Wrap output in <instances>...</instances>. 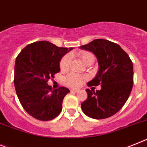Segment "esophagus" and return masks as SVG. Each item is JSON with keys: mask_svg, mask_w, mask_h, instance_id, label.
I'll list each match as a JSON object with an SVG mask.
<instances>
[{"mask_svg": "<svg viewBox=\"0 0 147 147\" xmlns=\"http://www.w3.org/2000/svg\"><path fill=\"white\" fill-rule=\"evenodd\" d=\"M70 91L72 92H78V90H76V89H71V90H70Z\"/></svg>", "mask_w": 147, "mask_h": 147, "instance_id": "34e87169", "label": "esophagus"}]
</instances>
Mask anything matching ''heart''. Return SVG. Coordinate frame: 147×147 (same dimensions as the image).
<instances>
[{
  "mask_svg": "<svg viewBox=\"0 0 147 147\" xmlns=\"http://www.w3.org/2000/svg\"><path fill=\"white\" fill-rule=\"evenodd\" d=\"M78 57L81 59L85 64H89L90 63H93L95 60V56L92 52L87 51H81L78 53ZM70 63L69 55H64L60 62V68L62 71H66L68 69ZM87 79L85 76L78 75L74 72L68 74L65 77V83L71 87H80L84 81Z\"/></svg>",
  "mask_w": 147,
  "mask_h": 147,
  "instance_id": "1",
  "label": "heart"
}]
</instances>
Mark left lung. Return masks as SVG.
Segmentation results:
<instances>
[{
    "label": "left lung",
    "mask_w": 147,
    "mask_h": 147,
    "mask_svg": "<svg viewBox=\"0 0 147 147\" xmlns=\"http://www.w3.org/2000/svg\"><path fill=\"white\" fill-rule=\"evenodd\" d=\"M80 48L92 51L99 66L96 76L87 86L101 84L102 87L96 92L86 90L87 98L81 103V109L92 119L110 117L123 108L132 90V61L119 45L107 39H95Z\"/></svg>",
    "instance_id": "1"
}]
</instances>
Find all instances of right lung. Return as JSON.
<instances>
[{
    "label": "right lung",
    "instance_id": "right-lung-1",
    "mask_svg": "<svg viewBox=\"0 0 147 147\" xmlns=\"http://www.w3.org/2000/svg\"><path fill=\"white\" fill-rule=\"evenodd\" d=\"M72 48L57 47L48 41L28 45L17 56L14 85L21 105L26 112L42 121L55 119L62 110L66 87L52 89L48 81L60 71V60Z\"/></svg>",
    "mask_w": 147,
    "mask_h": 147
}]
</instances>
